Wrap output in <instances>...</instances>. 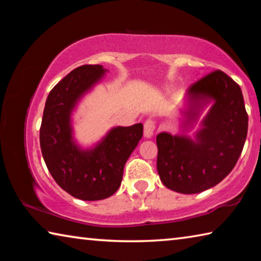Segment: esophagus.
<instances>
[{
    "instance_id": "esophagus-1",
    "label": "esophagus",
    "mask_w": 261,
    "mask_h": 261,
    "mask_svg": "<svg viewBox=\"0 0 261 261\" xmlns=\"http://www.w3.org/2000/svg\"><path fill=\"white\" fill-rule=\"evenodd\" d=\"M154 130H155V125H154L153 121L148 120L145 122V124H144V137L146 139L152 138L154 135Z\"/></svg>"
}]
</instances>
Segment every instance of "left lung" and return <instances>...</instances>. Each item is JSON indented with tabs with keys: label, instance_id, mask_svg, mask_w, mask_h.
I'll return each mask as SVG.
<instances>
[{
	"label": "left lung",
	"instance_id": "1",
	"mask_svg": "<svg viewBox=\"0 0 261 261\" xmlns=\"http://www.w3.org/2000/svg\"><path fill=\"white\" fill-rule=\"evenodd\" d=\"M247 121L242 90L230 77L218 70L197 82L179 110L180 132L156 136V168L163 185L193 194L219 184L241 155ZM196 125L198 129L189 136Z\"/></svg>",
	"mask_w": 261,
	"mask_h": 261
}]
</instances>
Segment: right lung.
<instances>
[{
  "mask_svg": "<svg viewBox=\"0 0 261 261\" xmlns=\"http://www.w3.org/2000/svg\"><path fill=\"white\" fill-rule=\"evenodd\" d=\"M108 72L102 65H83L50 91L43 109L40 146L53 178L77 199H106L120 188L127 159L143 137V124L114 126L91 146L74 138L73 114L85 95Z\"/></svg>",
  "mask_w": 261,
  "mask_h": 261,
  "instance_id": "add662e5",
  "label": "right lung"
}]
</instances>
